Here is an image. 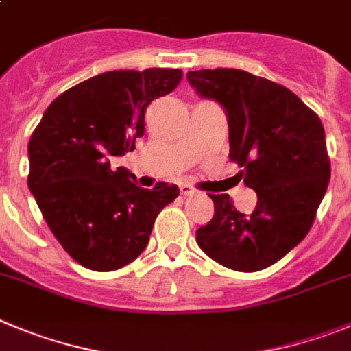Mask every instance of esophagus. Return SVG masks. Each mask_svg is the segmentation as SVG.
Returning a JSON list of instances; mask_svg holds the SVG:
<instances>
[{
	"instance_id": "1",
	"label": "esophagus",
	"mask_w": 351,
	"mask_h": 351,
	"mask_svg": "<svg viewBox=\"0 0 351 351\" xmlns=\"http://www.w3.org/2000/svg\"><path fill=\"white\" fill-rule=\"evenodd\" d=\"M195 193H197V189L193 188V186L181 184V195H182V197H191V195H195Z\"/></svg>"
}]
</instances>
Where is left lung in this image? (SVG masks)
<instances>
[{
  "instance_id": "obj_1",
  "label": "left lung",
  "mask_w": 351,
  "mask_h": 351,
  "mask_svg": "<svg viewBox=\"0 0 351 351\" xmlns=\"http://www.w3.org/2000/svg\"><path fill=\"white\" fill-rule=\"evenodd\" d=\"M189 85L226 112L230 160L257 195L252 214L210 195L214 217L197 230L200 249L234 271L275 265L304 239L327 191L330 163L320 118L285 86L242 69L189 71Z\"/></svg>"
}]
</instances>
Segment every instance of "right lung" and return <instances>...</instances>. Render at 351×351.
I'll list each match as a JSON object with an SVG mask.
<instances>
[{
  "mask_svg": "<svg viewBox=\"0 0 351 351\" xmlns=\"http://www.w3.org/2000/svg\"><path fill=\"white\" fill-rule=\"evenodd\" d=\"M181 69L108 71L66 90L43 112L27 146V184L76 263L94 271L123 268L143 254L154 219L179 188L136 184L112 156L134 149L154 99L170 94Z\"/></svg>",
  "mask_w": 351,
  "mask_h": 351,
  "instance_id": "add662e5",
  "label": "right lung"
}]
</instances>
